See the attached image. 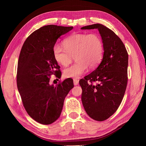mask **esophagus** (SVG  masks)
<instances>
[{"label": "esophagus", "mask_w": 146, "mask_h": 146, "mask_svg": "<svg viewBox=\"0 0 146 146\" xmlns=\"http://www.w3.org/2000/svg\"><path fill=\"white\" fill-rule=\"evenodd\" d=\"M73 81H74V85L75 86L77 85L78 84V83H79L78 80H77V79H74Z\"/></svg>", "instance_id": "obj_1"}]
</instances>
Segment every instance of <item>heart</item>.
Masks as SVG:
<instances>
[{
    "mask_svg": "<svg viewBox=\"0 0 146 146\" xmlns=\"http://www.w3.org/2000/svg\"><path fill=\"white\" fill-rule=\"evenodd\" d=\"M64 48L59 44L53 47V55L60 64L67 66L72 62L73 56L77 61L64 69L67 78H78L85 74L88 67L98 66L103 57L104 47L100 36L96 33H74L63 41Z\"/></svg>",
    "mask_w": 146,
    "mask_h": 146,
    "instance_id": "1",
    "label": "heart"
}]
</instances>
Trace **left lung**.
Segmentation results:
<instances>
[{
    "mask_svg": "<svg viewBox=\"0 0 146 146\" xmlns=\"http://www.w3.org/2000/svg\"><path fill=\"white\" fill-rule=\"evenodd\" d=\"M94 29H98L102 39L103 58L98 68L79 83L82 88V104L88 115L94 120L103 121L116 111L124 96L129 56L121 39L102 24L81 28Z\"/></svg>",
    "mask_w": 146,
    "mask_h": 146,
    "instance_id": "obj_1",
    "label": "left lung"
}]
</instances>
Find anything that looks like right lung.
<instances>
[{"instance_id": "add662e5", "label": "right lung", "mask_w": 146, "mask_h": 146, "mask_svg": "<svg viewBox=\"0 0 146 146\" xmlns=\"http://www.w3.org/2000/svg\"><path fill=\"white\" fill-rule=\"evenodd\" d=\"M73 27L48 25L35 30L22 47L17 63V86L29 115L44 125L60 116L64 100L73 88V80L67 78L54 86L52 75L60 78V66L53 55V47L61 35Z\"/></svg>"}]
</instances>
